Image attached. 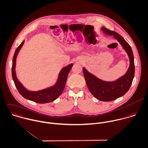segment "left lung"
Returning a JSON list of instances; mask_svg holds the SVG:
<instances>
[{"label":"left lung","instance_id":"obj_1","mask_svg":"<svg viewBox=\"0 0 148 148\" xmlns=\"http://www.w3.org/2000/svg\"><path fill=\"white\" fill-rule=\"evenodd\" d=\"M101 29L105 34L113 36L126 51L130 61V66L126 73L114 82L100 80L83 68L84 76L91 93L99 100L110 101L121 97L129 91L135 73L134 56L131 47L121 35L104 27H102Z\"/></svg>","mask_w":148,"mask_h":148}]
</instances>
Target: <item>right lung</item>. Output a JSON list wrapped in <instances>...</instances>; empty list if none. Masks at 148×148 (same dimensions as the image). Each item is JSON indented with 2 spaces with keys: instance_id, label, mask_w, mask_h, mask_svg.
<instances>
[{
  "instance_id": "1",
  "label": "right lung",
  "mask_w": 148,
  "mask_h": 148,
  "mask_svg": "<svg viewBox=\"0 0 148 148\" xmlns=\"http://www.w3.org/2000/svg\"><path fill=\"white\" fill-rule=\"evenodd\" d=\"M25 41H23L20 45L16 48L15 51L12 65V77L19 94L25 99L32 100L33 101L38 103H47L54 101L62 94L66 82L68 73L71 69L73 64H71L65 67H64L60 71L58 79L56 84L49 88L38 91H29L25 88V87L18 80L15 72V65H16V56L21 48L22 47Z\"/></svg>"
}]
</instances>
